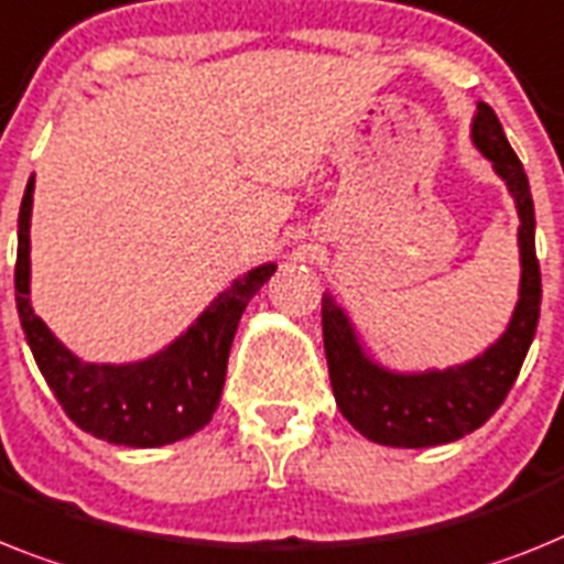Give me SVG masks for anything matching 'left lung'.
Listing matches in <instances>:
<instances>
[{
	"mask_svg": "<svg viewBox=\"0 0 564 564\" xmlns=\"http://www.w3.org/2000/svg\"><path fill=\"white\" fill-rule=\"evenodd\" d=\"M473 145L494 163V172L505 180L519 215V301L508 329L476 358L447 370L399 372L378 364L352 321L335 297H321L324 349L329 364L335 404L340 415L364 438L387 447H435L465 438L479 430L508 399L531 340L536 335L539 304H542V274L536 260V217L528 174L501 131L499 117L487 102L476 106L470 126Z\"/></svg>",
	"mask_w": 564,
	"mask_h": 564,
	"instance_id": "1",
	"label": "left lung"
}]
</instances>
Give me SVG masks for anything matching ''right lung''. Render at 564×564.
Wrapping results in <instances>:
<instances>
[{"label": "right lung", "mask_w": 564, "mask_h": 564, "mask_svg": "<svg viewBox=\"0 0 564 564\" xmlns=\"http://www.w3.org/2000/svg\"><path fill=\"white\" fill-rule=\"evenodd\" d=\"M31 209L33 177L19 206L17 310L33 361L68 419L122 447H163L206 427L220 404L240 315L278 263H260L235 278L186 333L143 361H83L31 306Z\"/></svg>", "instance_id": "right-lung-1"}]
</instances>
